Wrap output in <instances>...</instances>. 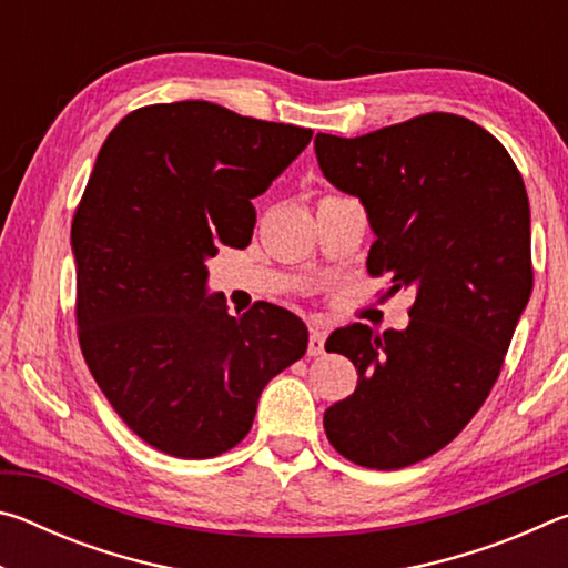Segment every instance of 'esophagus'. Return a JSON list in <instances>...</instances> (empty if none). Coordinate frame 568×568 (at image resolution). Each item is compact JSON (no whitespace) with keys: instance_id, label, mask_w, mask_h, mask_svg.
<instances>
[{"instance_id":"esophagus-1","label":"esophagus","mask_w":568,"mask_h":568,"mask_svg":"<svg viewBox=\"0 0 568 568\" xmlns=\"http://www.w3.org/2000/svg\"><path fill=\"white\" fill-rule=\"evenodd\" d=\"M325 351V333L318 328H311V338H307V355H323Z\"/></svg>"}]
</instances>
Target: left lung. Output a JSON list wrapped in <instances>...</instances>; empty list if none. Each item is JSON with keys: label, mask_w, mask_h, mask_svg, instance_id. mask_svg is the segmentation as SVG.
I'll return each mask as SVG.
<instances>
[{"label": "left lung", "mask_w": 568, "mask_h": 568, "mask_svg": "<svg viewBox=\"0 0 568 568\" xmlns=\"http://www.w3.org/2000/svg\"><path fill=\"white\" fill-rule=\"evenodd\" d=\"M315 155L368 213V273L416 293L406 331L331 333L325 351L353 361L358 386L325 410V436L358 466L406 468L450 444L501 373L534 287L524 178L491 132L450 112L321 132Z\"/></svg>", "instance_id": "left-lung-1"}]
</instances>
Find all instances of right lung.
Wrapping results in <instances>:
<instances>
[{"mask_svg": "<svg viewBox=\"0 0 568 568\" xmlns=\"http://www.w3.org/2000/svg\"><path fill=\"white\" fill-rule=\"evenodd\" d=\"M311 138L185 100L134 110L104 140L72 217L77 335L118 416L162 454L237 446L267 381L305 355L307 328L285 307L230 315L223 295L205 297V261L247 247L250 200Z\"/></svg>", "mask_w": 568, "mask_h": 568, "instance_id": "obj_1", "label": "right lung"}]
</instances>
